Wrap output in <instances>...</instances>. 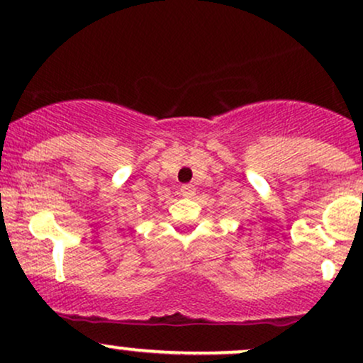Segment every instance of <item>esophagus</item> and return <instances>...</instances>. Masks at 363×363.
Listing matches in <instances>:
<instances>
[{
	"mask_svg": "<svg viewBox=\"0 0 363 363\" xmlns=\"http://www.w3.org/2000/svg\"><path fill=\"white\" fill-rule=\"evenodd\" d=\"M181 194L184 196V198H193V196L196 194V187L193 184L181 186Z\"/></svg>",
	"mask_w": 363,
	"mask_h": 363,
	"instance_id": "1",
	"label": "esophagus"
}]
</instances>
